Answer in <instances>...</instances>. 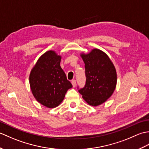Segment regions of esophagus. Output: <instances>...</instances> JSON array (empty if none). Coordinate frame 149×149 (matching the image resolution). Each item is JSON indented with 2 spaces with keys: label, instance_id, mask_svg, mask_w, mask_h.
Returning <instances> with one entry per match:
<instances>
[{
  "label": "esophagus",
  "instance_id": "1",
  "mask_svg": "<svg viewBox=\"0 0 149 149\" xmlns=\"http://www.w3.org/2000/svg\"><path fill=\"white\" fill-rule=\"evenodd\" d=\"M72 84L73 87H75V86H76V81H75V80H72Z\"/></svg>",
  "mask_w": 149,
  "mask_h": 149
}]
</instances>
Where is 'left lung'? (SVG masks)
<instances>
[{
  "mask_svg": "<svg viewBox=\"0 0 149 149\" xmlns=\"http://www.w3.org/2000/svg\"><path fill=\"white\" fill-rule=\"evenodd\" d=\"M84 63L86 84L79 90L83 99L90 106L105 102L115 91L117 75L111 60L105 52L93 49L88 54L81 53Z\"/></svg>",
  "mask_w": 149,
  "mask_h": 149,
  "instance_id": "1",
  "label": "left lung"
}]
</instances>
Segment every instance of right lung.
Instances as JSON below:
<instances>
[{"instance_id": "1", "label": "right lung", "mask_w": 149, "mask_h": 149, "mask_svg": "<svg viewBox=\"0 0 149 149\" xmlns=\"http://www.w3.org/2000/svg\"><path fill=\"white\" fill-rule=\"evenodd\" d=\"M61 56L49 50L38 59L29 75L33 96L40 104L54 108L62 102L66 91L72 87L67 80L60 62Z\"/></svg>"}]
</instances>
